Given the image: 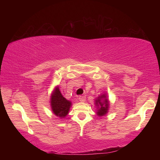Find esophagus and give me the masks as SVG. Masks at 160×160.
Listing matches in <instances>:
<instances>
[{"instance_id":"1","label":"esophagus","mask_w":160,"mask_h":160,"mask_svg":"<svg viewBox=\"0 0 160 160\" xmlns=\"http://www.w3.org/2000/svg\"><path fill=\"white\" fill-rule=\"evenodd\" d=\"M79 100H80V102H85V100H86L85 96H80V97H79Z\"/></svg>"}]
</instances>
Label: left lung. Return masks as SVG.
Here are the masks:
<instances>
[{"label":"left lung","mask_w":160,"mask_h":160,"mask_svg":"<svg viewBox=\"0 0 160 160\" xmlns=\"http://www.w3.org/2000/svg\"><path fill=\"white\" fill-rule=\"evenodd\" d=\"M95 104L98 107L97 112V115L99 116H102L106 114L108 112V108H109V102L106 98V95L103 94V95L99 97L97 99H96Z\"/></svg>","instance_id":"obj_1"}]
</instances>
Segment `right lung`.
Masks as SVG:
<instances>
[{
    "mask_svg": "<svg viewBox=\"0 0 160 160\" xmlns=\"http://www.w3.org/2000/svg\"><path fill=\"white\" fill-rule=\"evenodd\" d=\"M51 104L54 114L60 118H64L68 113L71 102L64 98L59 89L56 88L51 96Z\"/></svg>",
    "mask_w": 160,
    "mask_h": 160,
    "instance_id": "obj_1",
    "label": "right lung"
}]
</instances>
